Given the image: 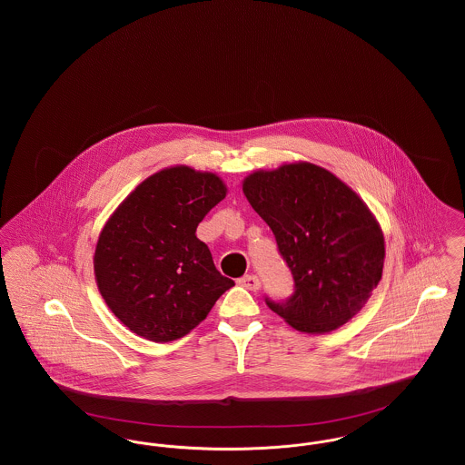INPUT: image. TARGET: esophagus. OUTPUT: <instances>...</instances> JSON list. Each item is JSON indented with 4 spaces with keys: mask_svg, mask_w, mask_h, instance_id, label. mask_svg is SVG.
Returning <instances> with one entry per match:
<instances>
[{
    "mask_svg": "<svg viewBox=\"0 0 465 465\" xmlns=\"http://www.w3.org/2000/svg\"><path fill=\"white\" fill-rule=\"evenodd\" d=\"M239 284L249 291H258L262 286V281L258 275L249 273V275H243L242 279H239Z\"/></svg>",
    "mask_w": 465,
    "mask_h": 465,
    "instance_id": "1",
    "label": "esophagus"
}]
</instances>
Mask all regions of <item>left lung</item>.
<instances>
[{
    "label": "left lung",
    "instance_id": "left-lung-1",
    "mask_svg": "<svg viewBox=\"0 0 465 465\" xmlns=\"http://www.w3.org/2000/svg\"><path fill=\"white\" fill-rule=\"evenodd\" d=\"M243 195L275 235L294 291L265 296L294 330L330 332L352 319L378 286L383 235L366 203L330 171L289 163L243 181Z\"/></svg>",
    "mask_w": 465,
    "mask_h": 465
}]
</instances>
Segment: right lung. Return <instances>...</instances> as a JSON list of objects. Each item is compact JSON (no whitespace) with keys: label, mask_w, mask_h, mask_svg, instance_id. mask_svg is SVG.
<instances>
[{"label":"right lung","mask_w":465,"mask_h":465,"mask_svg":"<svg viewBox=\"0 0 465 465\" xmlns=\"http://www.w3.org/2000/svg\"><path fill=\"white\" fill-rule=\"evenodd\" d=\"M226 197L222 179L171 167L143 181L103 228L94 270L111 312L152 341H173L207 317L235 282L195 232Z\"/></svg>","instance_id":"obj_1"}]
</instances>
